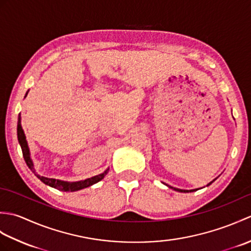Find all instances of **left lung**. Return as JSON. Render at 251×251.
Wrapping results in <instances>:
<instances>
[{"label":"left lung","instance_id":"1","mask_svg":"<svg viewBox=\"0 0 251 251\" xmlns=\"http://www.w3.org/2000/svg\"><path fill=\"white\" fill-rule=\"evenodd\" d=\"M212 183V181L210 183H208L207 185H210ZM168 188H170V189H174L175 191H178V192H183V193H189V192H194V191H197L199 189H195V190H181V189H176V188H173V186H170V185H167Z\"/></svg>","mask_w":251,"mask_h":251}]
</instances>
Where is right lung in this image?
<instances>
[{
	"instance_id": "1",
	"label": "right lung",
	"mask_w": 251,
	"mask_h": 251,
	"mask_svg": "<svg viewBox=\"0 0 251 251\" xmlns=\"http://www.w3.org/2000/svg\"><path fill=\"white\" fill-rule=\"evenodd\" d=\"M28 94V93H26ZM25 94V96H26ZM17 135H18V141L19 145L21 147V150H23V155L25 161L28 165V167L31 169V172L33 173L37 178H39L42 182L51 186V188H55L59 191H63V192H74V191H78L82 190L85 188H88V186L93 185L95 183L99 182L100 180H102L104 178V176L108 174L109 168L105 170L104 173L94 176L92 178L85 179V180H81V181H76V182H68V181H62V180H57V179H52V178H46L43 177V176H40L35 172L34 166H33V162H32L31 156H30V151H29V147H28V142L25 140V136L23 127H21V117H18V125H17Z\"/></svg>"
}]
</instances>
